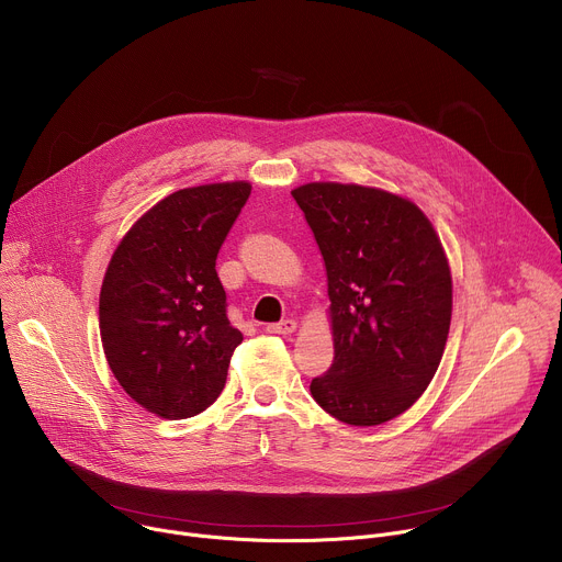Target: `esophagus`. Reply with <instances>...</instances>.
<instances>
[{
    "instance_id": "obj_1",
    "label": "esophagus",
    "mask_w": 562,
    "mask_h": 562,
    "mask_svg": "<svg viewBox=\"0 0 562 562\" xmlns=\"http://www.w3.org/2000/svg\"><path fill=\"white\" fill-rule=\"evenodd\" d=\"M295 319H282V323H276V325H267V331L269 334H278V336H289L295 331Z\"/></svg>"
}]
</instances>
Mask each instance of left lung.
<instances>
[{
  "label": "left lung",
  "instance_id": "8db88e82",
  "mask_svg": "<svg viewBox=\"0 0 562 562\" xmlns=\"http://www.w3.org/2000/svg\"><path fill=\"white\" fill-rule=\"evenodd\" d=\"M323 254L334 364L315 403L353 427L407 412L438 371L451 325V271L429 217L382 189L311 182L291 191Z\"/></svg>",
  "mask_w": 562,
  "mask_h": 562
}]
</instances>
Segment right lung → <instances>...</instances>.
<instances>
[{
	"instance_id": "1",
	"label": "right lung",
	"mask_w": 562,
	"mask_h": 562,
	"mask_svg": "<svg viewBox=\"0 0 562 562\" xmlns=\"http://www.w3.org/2000/svg\"><path fill=\"white\" fill-rule=\"evenodd\" d=\"M249 182L171 193L122 237L100 291V336L120 386L146 412L182 420L215 403L243 334L226 317L215 260Z\"/></svg>"
}]
</instances>
